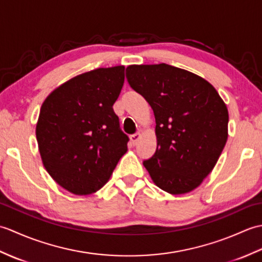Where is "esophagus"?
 I'll use <instances>...</instances> for the list:
<instances>
[{
    "label": "esophagus",
    "mask_w": 262,
    "mask_h": 262,
    "mask_svg": "<svg viewBox=\"0 0 262 262\" xmlns=\"http://www.w3.org/2000/svg\"><path fill=\"white\" fill-rule=\"evenodd\" d=\"M130 142H132V144L133 145H136L137 144V142L140 141V138H141V134L140 133H136V134H133V135H130Z\"/></svg>",
    "instance_id": "obj_1"
}]
</instances>
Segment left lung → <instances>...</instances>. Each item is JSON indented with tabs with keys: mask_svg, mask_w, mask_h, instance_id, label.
<instances>
[{
	"mask_svg": "<svg viewBox=\"0 0 262 262\" xmlns=\"http://www.w3.org/2000/svg\"><path fill=\"white\" fill-rule=\"evenodd\" d=\"M126 77L154 113L157 151L143 162L153 182L172 194L193 190L226 144V104L203 77L164 63L130 65Z\"/></svg>",
	"mask_w": 262,
	"mask_h": 262,
	"instance_id": "obj_1",
	"label": "left lung"
}]
</instances>
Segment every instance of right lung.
<instances>
[{
    "label": "right lung",
    "mask_w": 262,
    "mask_h": 262,
    "mask_svg": "<svg viewBox=\"0 0 262 262\" xmlns=\"http://www.w3.org/2000/svg\"><path fill=\"white\" fill-rule=\"evenodd\" d=\"M125 81L124 66L77 75L49 94L36 126L43 166L74 194L102 188L129 138L121 132L113 105Z\"/></svg>",
    "instance_id": "1"
}]
</instances>
